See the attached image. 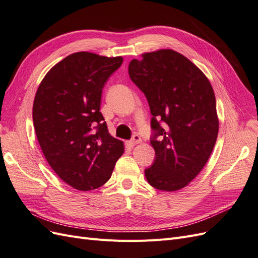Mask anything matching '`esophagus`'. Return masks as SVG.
I'll return each mask as SVG.
<instances>
[{"mask_svg":"<svg viewBox=\"0 0 258 258\" xmlns=\"http://www.w3.org/2000/svg\"><path fill=\"white\" fill-rule=\"evenodd\" d=\"M139 143H141V138H140L139 135H135L134 137H132V139L130 140V141H128V144L130 146H135V145H137Z\"/></svg>","mask_w":258,"mask_h":258,"instance_id":"obj_1","label":"esophagus"}]
</instances>
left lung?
<instances>
[{"mask_svg": "<svg viewBox=\"0 0 258 258\" xmlns=\"http://www.w3.org/2000/svg\"><path fill=\"white\" fill-rule=\"evenodd\" d=\"M131 60L128 73L150 105L153 165L145 169L155 188L174 191L198 175L218 134L216 101L209 80L190 60L171 49Z\"/></svg>", "mask_w": 258, "mask_h": 258, "instance_id": "1", "label": "left lung"}]
</instances>
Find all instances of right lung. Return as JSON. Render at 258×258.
Listing matches in <instances>:
<instances>
[{
    "mask_svg": "<svg viewBox=\"0 0 258 258\" xmlns=\"http://www.w3.org/2000/svg\"><path fill=\"white\" fill-rule=\"evenodd\" d=\"M121 63V57L75 52L51 68L36 91L37 141L54 172L79 190L106 183L123 153L100 112L104 85Z\"/></svg>",
    "mask_w": 258,
    "mask_h": 258,
    "instance_id": "right-lung-1",
    "label": "right lung"
}]
</instances>
